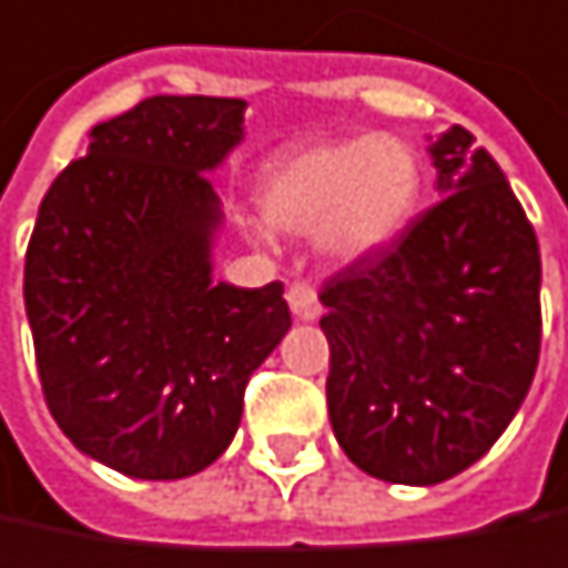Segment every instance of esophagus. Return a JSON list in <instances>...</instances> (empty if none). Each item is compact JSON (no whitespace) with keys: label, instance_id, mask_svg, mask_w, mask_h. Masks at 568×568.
Here are the masks:
<instances>
[{"label":"esophagus","instance_id":"esophagus-1","mask_svg":"<svg viewBox=\"0 0 568 568\" xmlns=\"http://www.w3.org/2000/svg\"><path fill=\"white\" fill-rule=\"evenodd\" d=\"M287 304H291V314L297 320H317L320 317V301L317 291L304 281L291 284L287 287Z\"/></svg>","mask_w":568,"mask_h":568}]
</instances>
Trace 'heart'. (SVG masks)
Instances as JSON below:
<instances>
[{
	"mask_svg": "<svg viewBox=\"0 0 568 568\" xmlns=\"http://www.w3.org/2000/svg\"><path fill=\"white\" fill-rule=\"evenodd\" d=\"M425 166L398 136H346L277 163L261 189V209L284 232H317L339 261L366 257L415 219Z\"/></svg>",
	"mask_w": 568,
	"mask_h": 568,
	"instance_id": "1",
	"label": "heart"
}]
</instances>
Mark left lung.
Instances as JSON below:
<instances>
[{"mask_svg": "<svg viewBox=\"0 0 568 568\" xmlns=\"http://www.w3.org/2000/svg\"><path fill=\"white\" fill-rule=\"evenodd\" d=\"M432 160L445 199L320 291L339 448L379 480L422 487L504 435L542 333L539 245L510 182L464 126Z\"/></svg>", "mask_w": 568, "mask_h": 568, "instance_id": "1", "label": "left lung"}]
</instances>
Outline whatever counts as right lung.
<instances>
[{
    "label": "right lung",
    "instance_id": "right-lung-1",
    "mask_svg": "<svg viewBox=\"0 0 568 568\" xmlns=\"http://www.w3.org/2000/svg\"><path fill=\"white\" fill-rule=\"evenodd\" d=\"M239 98H146L91 130L41 199L26 314L58 428L126 477L179 480L235 438L251 373L291 329L284 284H212L209 182Z\"/></svg>",
    "mask_w": 568,
    "mask_h": 568
}]
</instances>
